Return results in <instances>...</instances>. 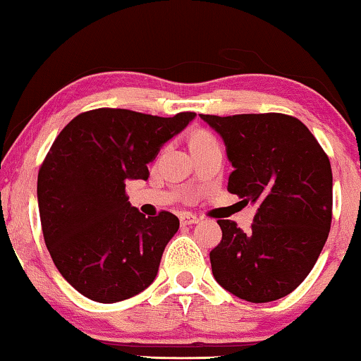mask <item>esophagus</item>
I'll list each match as a JSON object with an SVG mask.
<instances>
[{
  "label": "esophagus",
  "mask_w": 361,
  "mask_h": 361,
  "mask_svg": "<svg viewBox=\"0 0 361 361\" xmlns=\"http://www.w3.org/2000/svg\"><path fill=\"white\" fill-rule=\"evenodd\" d=\"M179 220H180L182 226H187V225L197 224V221H199V216L194 215V214H189V212H184V214H180Z\"/></svg>",
  "instance_id": "1"
}]
</instances>
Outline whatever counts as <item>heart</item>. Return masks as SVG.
Masks as SVG:
<instances>
[{"label": "heart", "mask_w": 361, "mask_h": 361, "mask_svg": "<svg viewBox=\"0 0 361 361\" xmlns=\"http://www.w3.org/2000/svg\"><path fill=\"white\" fill-rule=\"evenodd\" d=\"M212 141H215V137L210 136L209 133H197V135H195L194 137H192L190 146L200 145V142H212Z\"/></svg>", "instance_id": "heart-1"}]
</instances>
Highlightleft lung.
<instances>
[{
    "instance_id": "1",
    "label": "left lung",
    "mask_w": 361,
    "mask_h": 361,
    "mask_svg": "<svg viewBox=\"0 0 361 361\" xmlns=\"http://www.w3.org/2000/svg\"><path fill=\"white\" fill-rule=\"evenodd\" d=\"M219 133L233 166L228 192L256 204L245 233L219 220L221 241L210 251L221 288L248 302L293 293L314 268L332 224V167L309 128L283 113L200 115Z\"/></svg>"
}]
</instances>
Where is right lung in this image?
Returning <instances> with one entry per match:
<instances>
[{"mask_svg":"<svg viewBox=\"0 0 361 361\" xmlns=\"http://www.w3.org/2000/svg\"><path fill=\"white\" fill-rule=\"evenodd\" d=\"M194 118L98 108L77 115L52 142L37 176L44 241L82 295L111 304L154 281L179 219L171 212L146 219L128 202L126 180H146L162 145Z\"/></svg>","mask_w":361,"mask_h":361,"instance_id":"obj_1","label":"right lung"}]
</instances>
